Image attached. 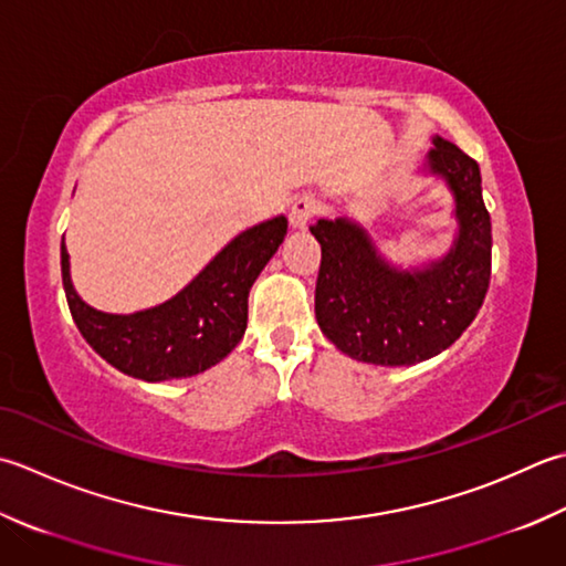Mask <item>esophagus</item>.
<instances>
[{
	"mask_svg": "<svg viewBox=\"0 0 566 566\" xmlns=\"http://www.w3.org/2000/svg\"><path fill=\"white\" fill-rule=\"evenodd\" d=\"M316 213H318L316 196L306 193V196H302V198H296L294 206H292V213H290L292 226H294V228H306L308 223H312V218H314Z\"/></svg>",
	"mask_w": 566,
	"mask_h": 566,
	"instance_id": "34e87169",
	"label": "esophagus"
}]
</instances>
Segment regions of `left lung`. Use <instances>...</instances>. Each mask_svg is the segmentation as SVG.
<instances>
[{
	"instance_id": "1",
	"label": "left lung",
	"mask_w": 566,
	"mask_h": 566,
	"mask_svg": "<svg viewBox=\"0 0 566 566\" xmlns=\"http://www.w3.org/2000/svg\"><path fill=\"white\" fill-rule=\"evenodd\" d=\"M429 171L444 176L457 198L459 240L424 272H397L375 254L370 238L348 220H318L316 321L346 356L373 365H415L457 340L489 292L491 216L481 169L457 144L437 137Z\"/></svg>"
}]
</instances>
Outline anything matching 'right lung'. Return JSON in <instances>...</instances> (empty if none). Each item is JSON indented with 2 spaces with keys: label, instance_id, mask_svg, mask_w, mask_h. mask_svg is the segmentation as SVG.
Instances as JSON below:
<instances>
[{
  "label": "right lung",
  "instance_id": "obj_1",
  "mask_svg": "<svg viewBox=\"0 0 566 566\" xmlns=\"http://www.w3.org/2000/svg\"><path fill=\"white\" fill-rule=\"evenodd\" d=\"M286 235V218L254 226L161 306L129 316L103 314L75 294L69 252L61 242V274L71 316L99 358L132 378L159 382L188 378L223 360L248 328V294Z\"/></svg>",
  "mask_w": 566,
  "mask_h": 566
}]
</instances>
